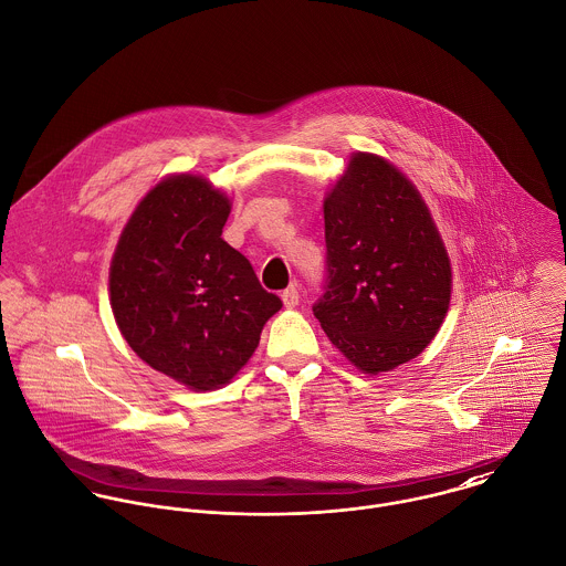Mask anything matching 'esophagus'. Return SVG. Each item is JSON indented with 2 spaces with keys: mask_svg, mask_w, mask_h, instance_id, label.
I'll return each instance as SVG.
<instances>
[{
  "mask_svg": "<svg viewBox=\"0 0 566 566\" xmlns=\"http://www.w3.org/2000/svg\"><path fill=\"white\" fill-rule=\"evenodd\" d=\"M298 290L292 285V287H287L283 294H281V301H283V305H285V310H294V307H298Z\"/></svg>",
  "mask_w": 566,
  "mask_h": 566,
  "instance_id": "esophagus-1",
  "label": "esophagus"
}]
</instances>
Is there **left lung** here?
<instances>
[{"mask_svg":"<svg viewBox=\"0 0 566 566\" xmlns=\"http://www.w3.org/2000/svg\"><path fill=\"white\" fill-rule=\"evenodd\" d=\"M323 209L328 285L314 316L359 373H390L418 357L447 318V245L416 185L373 153L350 155Z\"/></svg>","mask_w":566,"mask_h":566,"instance_id":"left-lung-1","label":"left lung"}]
</instances>
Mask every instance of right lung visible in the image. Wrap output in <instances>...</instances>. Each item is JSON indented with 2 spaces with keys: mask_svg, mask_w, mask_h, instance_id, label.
<instances>
[{
  "mask_svg": "<svg viewBox=\"0 0 566 566\" xmlns=\"http://www.w3.org/2000/svg\"><path fill=\"white\" fill-rule=\"evenodd\" d=\"M231 207L209 178L167 174L130 213L108 268L122 337L193 392L231 384L281 310L242 252L222 240Z\"/></svg>",
  "mask_w": 566,
  "mask_h": 566,
  "instance_id": "add662e5",
  "label": "right lung"
}]
</instances>
